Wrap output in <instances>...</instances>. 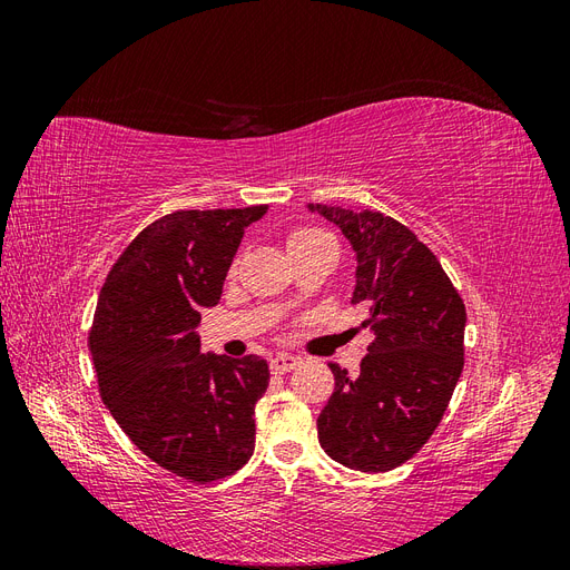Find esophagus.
<instances>
[{
  "instance_id": "esophagus-1",
  "label": "esophagus",
  "mask_w": 570,
  "mask_h": 570,
  "mask_svg": "<svg viewBox=\"0 0 570 570\" xmlns=\"http://www.w3.org/2000/svg\"><path fill=\"white\" fill-rule=\"evenodd\" d=\"M299 364H302V358H299V356L278 354V356H273V358H271V371H273V373H278V375H283V373H289L292 368H297Z\"/></svg>"
}]
</instances>
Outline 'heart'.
<instances>
[{
    "mask_svg": "<svg viewBox=\"0 0 570 570\" xmlns=\"http://www.w3.org/2000/svg\"><path fill=\"white\" fill-rule=\"evenodd\" d=\"M325 245H335V239L331 233H325L323 228H297L287 235V249L289 254H297V252H308V249H318ZM237 271V262L233 264L230 273Z\"/></svg>",
    "mask_w": 570,
    "mask_h": 570,
    "instance_id": "1",
    "label": "heart"
}]
</instances>
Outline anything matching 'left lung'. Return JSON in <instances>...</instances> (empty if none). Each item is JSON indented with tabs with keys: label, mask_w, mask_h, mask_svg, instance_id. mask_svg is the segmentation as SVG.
I'll return each instance as SVG.
<instances>
[{
	"label": "left lung",
	"mask_w": 570,
	"mask_h": 570,
	"mask_svg": "<svg viewBox=\"0 0 570 570\" xmlns=\"http://www.w3.org/2000/svg\"><path fill=\"white\" fill-rule=\"evenodd\" d=\"M356 252L352 304L373 340L356 377L331 364L335 392L318 416L327 456L364 473L402 465L435 433L463 371L465 306L438 256L381 212L308 204Z\"/></svg>",
	"instance_id": "left-lung-1"
}]
</instances>
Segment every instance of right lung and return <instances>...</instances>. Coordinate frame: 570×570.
<instances>
[{
	"label": "right lung",
	"instance_id": "right-lung-1",
	"mask_svg": "<svg viewBox=\"0 0 570 570\" xmlns=\"http://www.w3.org/2000/svg\"><path fill=\"white\" fill-rule=\"evenodd\" d=\"M268 206L174 212L111 266L90 331L101 402L132 444L189 482L243 469L254 406L268 387L262 356L199 352L202 308L216 306L245 228Z\"/></svg>",
	"mask_w": 570,
	"mask_h": 570
}]
</instances>
